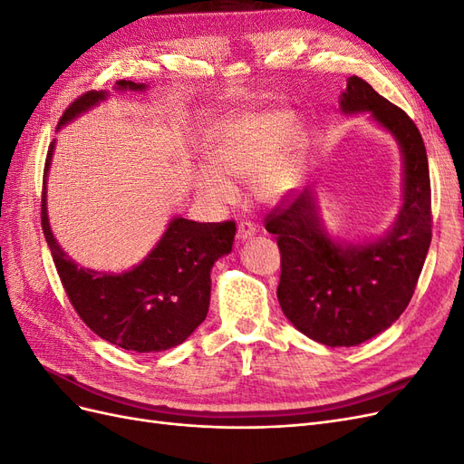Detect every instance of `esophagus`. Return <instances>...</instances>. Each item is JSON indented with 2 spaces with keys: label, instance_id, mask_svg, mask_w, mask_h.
<instances>
[{
  "label": "esophagus",
  "instance_id": "34e87169",
  "mask_svg": "<svg viewBox=\"0 0 464 464\" xmlns=\"http://www.w3.org/2000/svg\"><path fill=\"white\" fill-rule=\"evenodd\" d=\"M237 240H247V237H251L256 234V227L247 220H240V224H237Z\"/></svg>",
  "mask_w": 464,
  "mask_h": 464
}]
</instances>
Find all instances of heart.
I'll use <instances>...</instances> for the list:
<instances>
[{
	"label": "heart",
	"mask_w": 464,
	"mask_h": 464,
	"mask_svg": "<svg viewBox=\"0 0 464 464\" xmlns=\"http://www.w3.org/2000/svg\"><path fill=\"white\" fill-rule=\"evenodd\" d=\"M300 130L283 110L247 111L228 118L208 147L212 168L198 172L201 198L220 208L237 199L234 181H249L261 203L275 205L300 181Z\"/></svg>",
	"instance_id": "obj_1"
}]
</instances>
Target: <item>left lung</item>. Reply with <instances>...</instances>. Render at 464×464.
Returning a JSON list of instances; mask_svg holds the SVG:
<instances>
[{"mask_svg": "<svg viewBox=\"0 0 464 464\" xmlns=\"http://www.w3.org/2000/svg\"><path fill=\"white\" fill-rule=\"evenodd\" d=\"M344 114H368L402 152V207L392 228L366 244L334 242L312 188L280 201L265 218L280 249L278 304L300 333L327 346H356L383 333L409 305L431 242L426 147L414 121L353 75L341 94Z\"/></svg>", "mask_w": 464, "mask_h": 464, "instance_id": "1", "label": "left lung"}]
</instances>
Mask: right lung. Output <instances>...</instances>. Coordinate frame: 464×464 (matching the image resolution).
Here are the masks:
<instances>
[{
	"instance_id": "add662e5",
	"label": "right lung",
	"mask_w": 464,
	"mask_h": 464,
	"mask_svg": "<svg viewBox=\"0 0 464 464\" xmlns=\"http://www.w3.org/2000/svg\"><path fill=\"white\" fill-rule=\"evenodd\" d=\"M147 85L118 81L116 91H145ZM108 98L89 91L69 106L58 123L73 121ZM53 143L48 149L42 186V230L67 298L79 317L101 339L131 353H162L184 343L207 317L210 269L232 251L236 224L195 222L176 217L150 254L131 271L102 273L79 266L55 242L46 210V178Z\"/></svg>"
}]
</instances>
